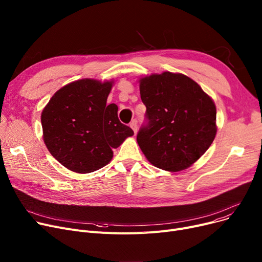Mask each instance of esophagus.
Wrapping results in <instances>:
<instances>
[{
	"label": "esophagus",
	"mask_w": 262,
	"mask_h": 262,
	"mask_svg": "<svg viewBox=\"0 0 262 262\" xmlns=\"http://www.w3.org/2000/svg\"><path fill=\"white\" fill-rule=\"evenodd\" d=\"M129 126H130V127H132V129L134 130V133H135V134H137V130H138V125H137V121H136V120H134V121H132V122H130Z\"/></svg>",
	"instance_id": "34e87169"
}]
</instances>
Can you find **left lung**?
<instances>
[{
  "mask_svg": "<svg viewBox=\"0 0 262 262\" xmlns=\"http://www.w3.org/2000/svg\"><path fill=\"white\" fill-rule=\"evenodd\" d=\"M139 82L146 123L137 142L144 156L166 171L189 168L214 140L216 109L212 99L181 73L152 74Z\"/></svg>",
  "mask_w": 262,
  "mask_h": 262,
  "instance_id": "1",
  "label": "left lung"
}]
</instances>
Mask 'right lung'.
<instances>
[{"label":"right lung","instance_id":"add662e5","mask_svg":"<svg viewBox=\"0 0 262 262\" xmlns=\"http://www.w3.org/2000/svg\"><path fill=\"white\" fill-rule=\"evenodd\" d=\"M113 80L91 78L70 82L55 93L41 114L43 141L52 156L76 173H90L113 159L134 132L118 118V106L107 105Z\"/></svg>","mask_w":262,"mask_h":262}]
</instances>
